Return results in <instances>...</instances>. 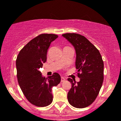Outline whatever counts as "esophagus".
Masks as SVG:
<instances>
[{
	"mask_svg": "<svg viewBox=\"0 0 121 121\" xmlns=\"http://www.w3.org/2000/svg\"><path fill=\"white\" fill-rule=\"evenodd\" d=\"M60 81H61V82H64V81H65V78H64V77H61V80H60Z\"/></svg>",
	"mask_w": 121,
	"mask_h": 121,
	"instance_id": "1",
	"label": "esophagus"
}]
</instances>
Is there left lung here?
<instances>
[{
    "label": "left lung",
    "mask_w": 121,
    "mask_h": 121,
    "mask_svg": "<svg viewBox=\"0 0 121 121\" xmlns=\"http://www.w3.org/2000/svg\"><path fill=\"white\" fill-rule=\"evenodd\" d=\"M62 36L75 50V66L80 78L79 82L68 78L71 83L68 100L75 108H86L95 100L103 84L102 57L97 48L85 37L75 33H66Z\"/></svg>",
    "instance_id": "8db88e82"
}]
</instances>
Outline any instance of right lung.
Listing matches in <instances>:
<instances>
[{
    "label": "right lung",
    "mask_w": 121,
    "mask_h": 121,
    "mask_svg": "<svg viewBox=\"0 0 121 121\" xmlns=\"http://www.w3.org/2000/svg\"><path fill=\"white\" fill-rule=\"evenodd\" d=\"M58 37L42 34L28 42L17 56L16 66L20 88L27 99L34 105L44 107L53 101L52 90L60 82V76L54 73L48 78L39 71L46 62L47 53L52 41Z\"/></svg>",
    "instance_id": "add662e5"
}]
</instances>
